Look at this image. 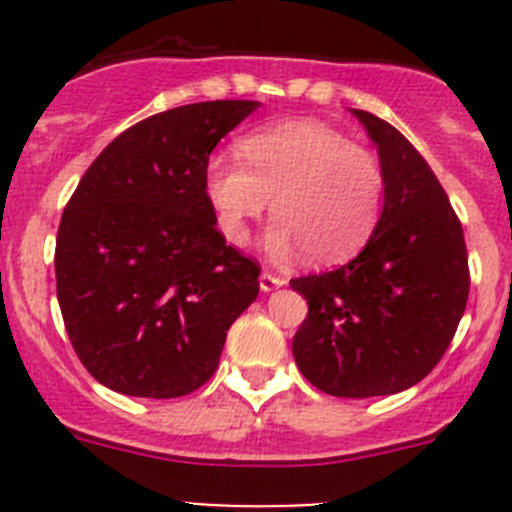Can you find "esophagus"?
<instances>
[{
	"label": "esophagus",
	"mask_w": 512,
	"mask_h": 512,
	"mask_svg": "<svg viewBox=\"0 0 512 512\" xmlns=\"http://www.w3.org/2000/svg\"><path fill=\"white\" fill-rule=\"evenodd\" d=\"M284 284V277H277V274H271V271H261L259 277V287L264 289V292H271V289H277Z\"/></svg>",
	"instance_id": "1"
}]
</instances>
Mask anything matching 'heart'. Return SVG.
<instances>
[{"mask_svg":"<svg viewBox=\"0 0 512 512\" xmlns=\"http://www.w3.org/2000/svg\"><path fill=\"white\" fill-rule=\"evenodd\" d=\"M241 160L212 156L205 197L230 246H246L266 210V248L277 259L307 251L315 264H341L366 246L384 207L377 153L318 120H287L246 135Z\"/></svg>","mask_w":512,"mask_h":512,"instance_id":"b5f03b06","label":"heart"}]
</instances>
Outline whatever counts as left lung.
<instances>
[{
  "label": "left lung",
  "instance_id": "1",
  "mask_svg": "<svg viewBox=\"0 0 512 512\" xmlns=\"http://www.w3.org/2000/svg\"><path fill=\"white\" fill-rule=\"evenodd\" d=\"M354 115L377 143L387 182L382 217L354 261L289 282L307 300L292 354L325 395H395L433 372L459 328L467 243L413 143L372 112Z\"/></svg>",
  "mask_w": 512,
  "mask_h": 512
}]
</instances>
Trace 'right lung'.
Listing matches in <instances>:
<instances>
[{"mask_svg": "<svg viewBox=\"0 0 512 512\" xmlns=\"http://www.w3.org/2000/svg\"><path fill=\"white\" fill-rule=\"evenodd\" d=\"M259 102L158 112L104 148L61 215L56 292L76 356L99 384L169 400L215 374L261 266L228 246L205 197L220 138Z\"/></svg>", "mask_w": 512, "mask_h": 512, "instance_id": "right-lung-1", "label": "right lung"}]
</instances>
